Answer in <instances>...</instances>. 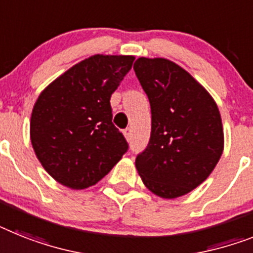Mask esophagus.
<instances>
[{
    "instance_id": "esophagus-1",
    "label": "esophagus",
    "mask_w": 253,
    "mask_h": 253,
    "mask_svg": "<svg viewBox=\"0 0 253 253\" xmlns=\"http://www.w3.org/2000/svg\"><path fill=\"white\" fill-rule=\"evenodd\" d=\"M131 132H132V131H131L130 127H128V128H126V130H123V135H125V137H126L127 140L131 139Z\"/></svg>"
}]
</instances>
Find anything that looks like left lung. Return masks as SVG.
I'll return each instance as SVG.
<instances>
[{
    "label": "left lung",
    "instance_id": "1",
    "mask_svg": "<svg viewBox=\"0 0 253 253\" xmlns=\"http://www.w3.org/2000/svg\"><path fill=\"white\" fill-rule=\"evenodd\" d=\"M152 109L149 144L136 157L144 185L161 198L190 193L210 176L224 150L217 104L198 81L165 58L133 64Z\"/></svg>",
    "mask_w": 253,
    "mask_h": 253
}]
</instances>
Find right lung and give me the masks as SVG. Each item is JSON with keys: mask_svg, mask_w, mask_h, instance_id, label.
<instances>
[{"mask_svg": "<svg viewBox=\"0 0 253 253\" xmlns=\"http://www.w3.org/2000/svg\"><path fill=\"white\" fill-rule=\"evenodd\" d=\"M131 55H92L52 81L36 100L31 143L46 172L67 188L95 185L128 149L112 122L110 96Z\"/></svg>", "mask_w": 253, "mask_h": 253, "instance_id": "add662e5", "label": "right lung"}]
</instances>
